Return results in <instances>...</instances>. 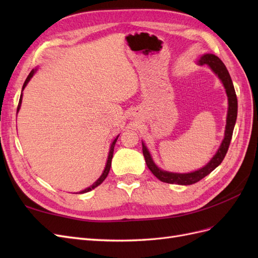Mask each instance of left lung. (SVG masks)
<instances>
[{"mask_svg":"<svg viewBox=\"0 0 258 258\" xmlns=\"http://www.w3.org/2000/svg\"><path fill=\"white\" fill-rule=\"evenodd\" d=\"M199 64L201 66H209L213 70V72L220 77V80L224 84V87L226 89V93L228 97V113H227V120H226V130H225V138L223 142L218 148L217 153L214 155V157L210 160L208 165L204 168H201L195 172L190 173H172L168 172V171H163L159 169L155 165L150 153H148L146 146L142 143V151L145 158L146 166L152 171V173L160 179L161 182L169 183V184H178V185H191L199 182L200 179L210 174L212 171L221 165V162L225 158L226 154L229 148V144L231 141L233 128H235V123L237 119V113H238V101L235 88H233V84L231 81V77L226 69L223 61L218 58L215 54L207 53L204 54L199 60Z\"/></svg>","mask_w":258,"mask_h":258,"instance_id":"1","label":"left lung"}]
</instances>
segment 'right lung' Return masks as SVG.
<instances>
[{
  "instance_id": "right-lung-1",
  "label": "right lung",
  "mask_w": 258,
  "mask_h": 258,
  "mask_svg": "<svg viewBox=\"0 0 258 258\" xmlns=\"http://www.w3.org/2000/svg\"><path fill=\"white\" fill-rule=\"evenodd\" d=\"M34 70H32V71L30 72V74L28 75V77H27V80L25 81V84H23V86H22V90L25 89V87L27 86V84L29 83V81L31 80V77L33 76V74H34ZM21 101H22V93H21V96H20V99H19V103H18V107H17V113H18V111H19V108H20V105H21ZM119 137V136H118ZM118 137H117L115 140H114V142L112 143V145H111V150H110V154H108V157H107V162H106V166H105V169H104V171H103V173H102V175H101L100 177H99V179L98 181L93 184L92 186H90V187H88V188H86V189H84V190H82V191H80V194H84V192H88V191H90L91 189H93V188H96L97 186H99L101 183H102L104 179L106 178V176H107V174H108V172H110V169H111V163H112V158H113V153H114V147H115V143H116V141H117V139H118ZM77 194V192H76Z\"/></svg>"
}]
</instances>
